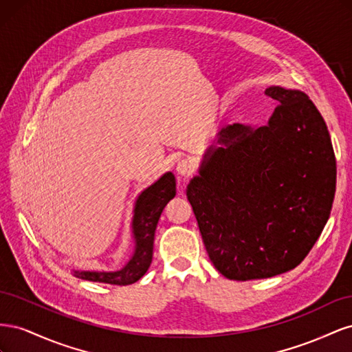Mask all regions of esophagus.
<instances>
[{"label": "esophagus", "mask_w": 352, "mask_h": 352, "mask_svg": "<svg viewBox=\"0 0 352 352\" xmlns=\"http://www.w3.org/2000/svg\"><path fill=\"white\" fill-rule=\"evenodd\" d=\"M176 172L180 176H188L194 172V164H190L188 160H179L176 164Z\"/></svg>", "instance_id": "obj_1"}]
</instances>
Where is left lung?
<instances>
[{"label": "left lung", "instance_id": "left-lung-1", "mask_svg": "<svg viewBox=\"0 0 352 352\" xmlns=\"http://www.w3.org/2000/svg\"><path fill=\"white\" fill-rule=\"evenodd\" d=\"M265 95L278 102L267 124L223 127L186 186L208 257L230 280L295 269L335 197V153L322 114L302 91L269 87Z\"/></svg>", "mask_w": 352, "mask_h": 352}]
</instances>
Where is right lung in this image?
Here are the masks:
<instances>
[{
    "mask_svg": "<svg viewBox=\"0 0 352 352\" xmlns=\"http://www.w3.org/2000/svg\"><path fill=\"white\" fill-rule=\"evenodd\" d=\"M176 195V179L172 172H166L153 185L145 188L138 195L133 206L132 236L135 242L133 254L120 270L98 272V270H73L79 279L110 283V285H132L140 280L150 269L153 261L154 235L160 216L167 202Z\"/></svg>",
    "mask_w": 352,
    "mask_h": 352,
    "instance_id": "obj_1",
    "label": "right lung"
}]
</instances>
